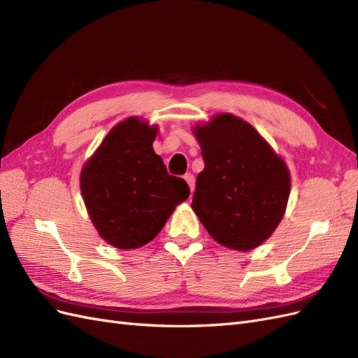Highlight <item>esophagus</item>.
Masks as SVG:
<instances>
[{
    "instance_id": "1",
    "label": "esophagus",
    "mask_w": 358,
    "mask_h": 358,
    "mask_svg": "<svg viewBox=\"0 0 358 358\" xmlns=\"http://www.w3.org/2000/svg\"><path fill=\"white\" fill-rule=\"evenodd\" d=\"M185 180L187 181V185H189V187H190V192L193 193V190H195V177H193V173H186L185 176Z\"/></svg>"
}]
</instances>
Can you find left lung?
<instances>
[{
	"instance_id": "left-lung-1",
	"label": "left lung",
	"mask_w": 358,
	"mask_h": 358,
	"mask_svg": "<svg viewBox=\"0 0 358 358\" xmlns=\"http://www.w3.org/2000/svg\"><path fill=\"white\" fill-rule=\"evenodd\" d=\"M203 157L192 208L222 246L249 252L279 227L291 192L285 160L253 126L217 114L193 127Z\"/></svg>"
}]
</instances>
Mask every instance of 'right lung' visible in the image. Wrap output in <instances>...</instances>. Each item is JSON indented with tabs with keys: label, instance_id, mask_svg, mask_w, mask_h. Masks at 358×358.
Returning a JSON list of instances; mask_svg holds the SVG:
<instances>
[{
	"label": "right lung",
	"instance_id": "add662e5",
	"mask_svg": "<svg viewBox=\"0 0 358 358\" xmlns=\"http://www.w3.org/2000/svg\"><path fill=\"white\" fill-rule=\"evenodd\" d=\"M157 131L142 118L122 120L80 171L88 216L99 236L117 249L150 243L190 195L187 182L169 176L152 150Z\"/></svg>",
	"mask_w": 358,
	"mask_h": 358
}]
</instances>
